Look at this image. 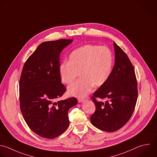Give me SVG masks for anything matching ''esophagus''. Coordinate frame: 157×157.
Segmentation results:
<instances>
[{
	"mask_svg": "<svg viewBox=\"0 0 157 157\" xmlns=\"http://www.w3.org/2000/svg\"><path fill=\"white\" fill-rule=\"evenodd\" d=\"M78 101H79V103H81V102L84 101L86 100V99H85V98H78Z\"/></svg>",
	"mask_w": 157,
	"mask_h": 157,
	"instance_id": "34e87169",
	"label": "esophagus"
}]
</instances>
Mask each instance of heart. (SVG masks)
I'll use <instances>...</instances> for the list:
<instances>
[{"mask_svg":"<svg viewBox=\"0 0 157 157\" xmlns=\"http://www.w3.org/2000/svg\"><path fill=\"white\" fill-rule=\"evenodd\" d=\"M113 58L112 52L106 47L87 44L74 50L69 56L68 62L59 65L61 82L70 84L78 77L81 79L68 87L70 96L84 97L93 86L105 84L112 73Z\"/></svg>","mask_w":157,"mask_h":157,"instance_id":"1","label":"heart"}]
</instances>
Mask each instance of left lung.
Listing matches in <instances>:
<instances>
[{"mask_svg":"<svg viewBox=\"0 0 157 157\" xmlns=\"http://www.w3.org/2000/svg\"><path fill=\"white\" fill-rule=\"evenodd\" d=\"M115 62L107 82L93 94L96 107L90 122L97 128L114 132L121 128L131 117L137 98V84L134 67L124 52L115 43ZM95 98L105 99V103Z\"/></svg>","mask_w":157,"mask_h":157,"instance_id":"left-lung-1","label":"left lung"}]
</instances>
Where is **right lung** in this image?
Returning a JSON list of instances; mask_svg holds the SVG:
<instances>
[{
    "instance_id": "1",
    "label": "right lung",
    "mask_w": 157,
    "mask_h": 157,
    "mask_svg": "<svg viewBox=\"0 0 157 157\" xmlns=\"http://www.w3.org/2000/svg\"><path fill=\"white\" fill-rule=\"evenodd\" d=\"M73 42L59 39L41 43L25 62L20 79V109L29 128L46 139H54L69 126L68 112L78 103L72 97L56 101L66 87L59 74L60 54Z\"/></svg>"
}]
</instances>
